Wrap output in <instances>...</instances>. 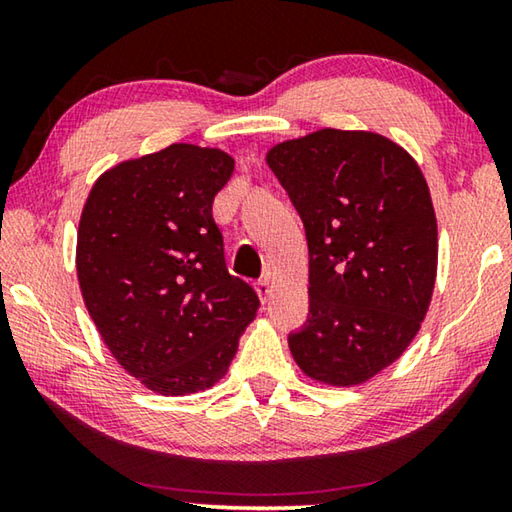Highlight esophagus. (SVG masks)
Wrapping results in <instances>:
<instances>
[{"instance_id":"1","label":"esophagus","mask_w":512,"mask_h":512,"mask_svg":"<svg viewBox=\"0 0 512 512\" xmlns=\"http://www.w3.org/2000/svg\"><path fill=\"white\" fill-rule=\"evenodd\" d=\"M257 296H259V300L262 302H266L268 298L273 296V282H271V277H262V280L257 282Z\"/></svg>"}]
</instances>
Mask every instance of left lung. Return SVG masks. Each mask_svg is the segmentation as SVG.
<instances>
[{"label":"left lung","instance_id":"1","mask_svg":"<svg viewBox=\"0 0 512 512\" xmlns=\"http://www.w3.org/2000/svg\"><path fill=\"white\" fill-rule=\"evenodd\" d=\"M307 232L309 320L298 368L359 386L409 348L438 271V223L413 155L372 131L320 128L266 153Z\"/></svg>","mask_w":512,"mask_h":512}]
</instances>
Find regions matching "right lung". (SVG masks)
<instances>
[{"label":"right lung","instance_id":"add662e5","mask_svg":"<svg viewBox=\"0 0 512 512\" xmlns=\"http://www.w3.org/2000/svg\"><path fill=\"white\" fill-rule=\"evenodd\" d=\"M232 171L221 149L171 144L103 171L83 205V302L112 357L153 393L212 388L257 316V293L228 273L212 219Z\"/></svg>","mask_w":512,"mask_h":512}]
</instances>
